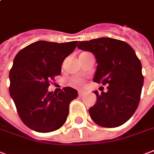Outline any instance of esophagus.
Instances as JSON below:
<instances>
[{"instance_id": "1", "label": "esophagus", "mask_w": 154, "mask_h": 154, "mask_svg": "<svg viewBox=\"0 0 154 154\" xmlns=\"http://www.w3.org/2000/svg\"><path fill=\"white\" fill-rule=\"evenodd\" d=\"M84 92H83V91H79V97L84 96Z\"/></svg>"}]
</instances>
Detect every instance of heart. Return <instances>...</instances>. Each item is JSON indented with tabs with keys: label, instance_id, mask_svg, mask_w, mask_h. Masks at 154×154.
<instances>
[{
	"label": "heart",
	"instance_id": "b5f03b06",
	"mask_svg": "<svg viewBox=\"0 0 154 154\" xmlns=\"http://www.w3.org/2000/svg\"><path fill=\"white\" fill-rule=\"evenodd\" d=\"M79 83H80V81H79V80H75L73 84H79Z\"/></svg>",
	"mask_w": 154,
	"mask_h": 154
}]
</instances>
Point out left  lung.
<instances>
[{
	"label": "left lung",
	"mask_w": 154,
	"mask_h": 154,
	"mask_svg": "<svg viewBox=\"0 0 154 154\" xmlns=\"http://www.w3.org/2000/svg\"><path fill=\"white\" fill-rule=\"evenodd\" d=\"M79 49L94 54L97 62L93 81L107 84L106 92L97 95L89 109L92 119L103 128H117L131 119L138 107L144 76L141 62L128 43L102 37L79 41Z\"/></svg>",
	"instance_id": "1"
}]
</instances>
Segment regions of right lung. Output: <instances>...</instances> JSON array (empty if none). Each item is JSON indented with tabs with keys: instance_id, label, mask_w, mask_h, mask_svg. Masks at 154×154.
<instances>
[{
	"instance_id": "1",
	"label": "right lung",
	"mask_w": 154,
	"mask_h": 154,
	"mask_svg": "<svg viewBox=\"0 0 154 154\" xmlns=\"http://www.w3.org/2000/svg\"><path fill=\"white\" fill-rule=\"evenodd\" d=\"M77 41L40 40L18 52L10 71V94L21 120L38 132L59 129L66 121L69 106L78 92L66 87L60 92H48L50 79L61 74L65 58L76 48Z\"/></svg>"
}]
</instances>
